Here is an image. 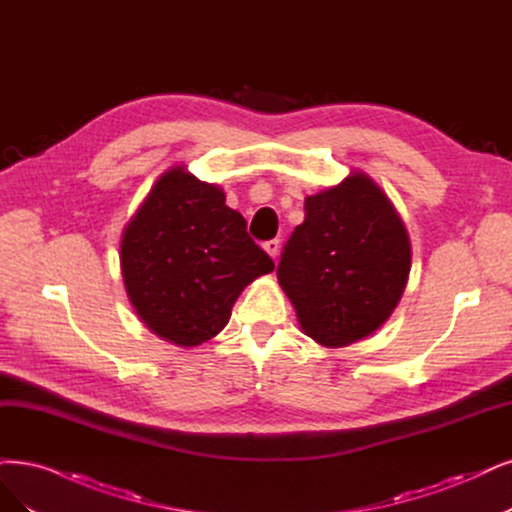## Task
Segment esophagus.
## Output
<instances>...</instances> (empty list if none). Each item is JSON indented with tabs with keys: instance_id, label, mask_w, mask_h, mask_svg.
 <instances>
[{
	"instance_id": "obj_1",
	"label": "esophagus",
	"mask_w": 512,
	"mask_h": 512,
	"mask_svg": "<svg viewBox=\"0 0 512 512\" xmlns=\"http://www.w3.org/2000/svg\"><path fill=\"white\" fill-rule=\"evenodd\" d=\"M263 249H266V253L276 261V257H278V249H280V240H268L266 244H263Z\"/></svg>"
}]
</instances>
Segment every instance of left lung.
<instances>
[{"label":"left lung","instance_id":"8db88e82","mask_svg":"<svg viewBox=\"0 0 512 512\" xmlns=\"http://www.w3.org/2000/svg\"><path fill=\"white\" fill-rule=\"evenodd\" d=\"M304 211L282 251L278 282L301 331L325 348H346L399 306L411 270L407 227L361 170L308 196Z\"/></svg>","mask_w":512,"mask_h":512}]
</instances>
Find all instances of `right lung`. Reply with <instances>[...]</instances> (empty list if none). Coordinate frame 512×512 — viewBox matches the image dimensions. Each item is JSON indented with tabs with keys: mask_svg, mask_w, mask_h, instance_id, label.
I'll use <instances>...</instances> for the list:
<instances>
[{
	"mask_svg": "<svg viewBox=\"0 0 512 512\" xmlns=\"http://www.w3.org/2000/svg\"><path fill=\"white\" fill-rule=\"evenodd\" d=\"M120 266L141 323L164 342L196 348L227 325L238 295L274 261L219 185L173 166L126 223Z\"/></svg>",
	"mask_w": 512,
	"mask_h": 512,
	"instance_id": "1",
	"label": "right lung"
}]
</instances>
